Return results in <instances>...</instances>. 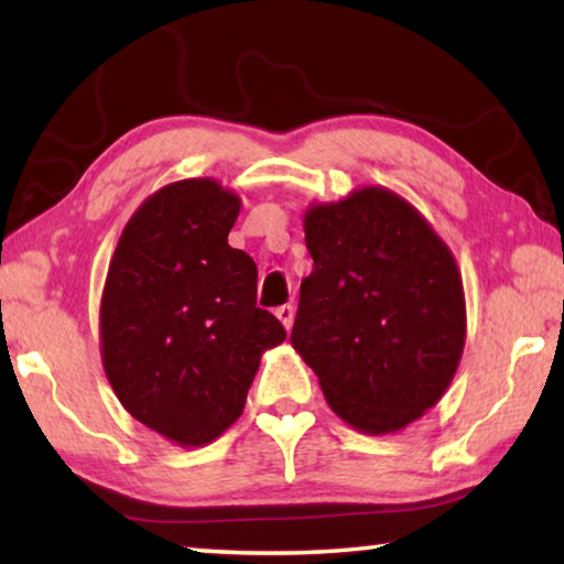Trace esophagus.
Returning <instances> with one entry per match:
<instances>
[{"label":"esophagus","mask_w":564,"mask_h":564,"mask_svg":"<svg viewBox=\"0 0 564 564\" xmlns=\"http://www.w3.org/2000/svg\"><path fill=\"white\" fill-rule=\"evenodd\" d=\"M293 316H295V311H293V305L289 303V305H281V308H275V318H279L281 323H283V328L285 330H291V326H293Z\"/></svg>","instance_id":"1"}]
</instances>
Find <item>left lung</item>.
Listing matches in <instances>:
<instances>
[{
  "mask_svg": "<svg viewBox=\"0 0 564 564\" xmlns=\"http://www.w3.org/2000/svg\"><path fill=\"white\" fill-rule=\"evenodd\" d=\"M313 271L291 343L333 413L368 435L403 431L453 383L465 348L455 256L413 204L362 186L303 216Z\"/></svg>",
  "mask_w": 564,
  "mask_h": 564,
  "instance_id": "obj_1",
  "label": "left lung"
}]
</instances>
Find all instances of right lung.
<instances>
[{
  "label": "right lung",
  "mask_w": 564,
  "mask_h": 564,
  "mask_svg": "<svg viewBox=\"0 0 564 564\" xmlns=\"http://www.w3.org/2000/svg\"><path fill=\"white\" fill-rule=\"evenodd\" d=\"M238 212L214 178L159 188L123 226L104 283V373L139 423L181 447L241 417L261 356L285 338L256 308L253 259L228 246Z\"/></svg>",
  "instance_id": "right-lung-1"
}]
</instances>
